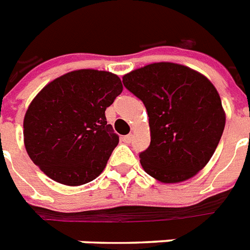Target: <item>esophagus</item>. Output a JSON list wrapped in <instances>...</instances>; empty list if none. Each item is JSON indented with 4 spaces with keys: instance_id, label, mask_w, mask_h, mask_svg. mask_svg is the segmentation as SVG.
Instances as JSON below:
<instances>
[{
    "instance_id": "34e87169",
    "label": "esophagus",
    "mask_w": 250,
    "mask_h": 250,
    "mask_svg": "<svg viewBox=\"0 0 250 250\" xmlns=\"http://www.w3.org/2000/svg\"><path fill=\"white\" fill-rule=\"evenodd\" d=\"M122 140L125 141V144H129L131 141H132V135H127V136L122 137Z\"/></svg>"
}]
</instances>
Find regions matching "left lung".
<instances>
[{
	"label": "left lung",
	"instance_id": "obj_1",
	"mask_svg": "<svg viewBox=\"0 0 250 250\" xmlns=\"http://www.w3.org/2000/svg\"><path fill=\"white\" fill-rule=\"evenodd\" d=\"M123 84L148 111L150 145L139 156L145 172L166 184L193 178L225 129V109L213 83L183 64L157 62L123 75Z\"/></svg>",
	"mask_w": 250,
	"mask_h": 250
}]
</instances>
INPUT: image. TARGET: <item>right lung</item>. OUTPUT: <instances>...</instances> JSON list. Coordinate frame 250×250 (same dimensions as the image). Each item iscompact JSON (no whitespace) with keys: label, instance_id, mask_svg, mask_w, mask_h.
I'll return each mask as SVG.
<instances>
[{"label":"right lung","instance_id":"right-lung-1","mask_svg":"<svg viewBox=\"0 0 250 250\" xmlns=\"http://www.w3.org/2000/svg\"><path fill=\"white\" fill-rule=\"evenodd\" d=\"M122 90L118 75L92 68L46 84L23 121L24 146L33 164L64 186H83L97 178L119 143L105 110Z\"/></svg>","mask_w":250,"mask_h":250}]
</instances>
